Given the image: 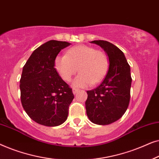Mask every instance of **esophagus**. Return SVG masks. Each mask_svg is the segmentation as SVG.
<instances>
[{"label": "esophagus", "mask_w": 159, "mask_h": 159, "mask_svg": "<svg viewBox=\"0 0 159 159\" xmlns=\"http://www.w3.org/2000/svg\"><path fill=\"white\" fill-rule=\"evenodd\" d=\"M72 92H73V93L74 94H76V93H77L78 92H79V90H78V89H76V88H73L72 89Z\"/></svg>", "instance_id": "obj_1"}]
</instances>
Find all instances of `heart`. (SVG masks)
Returning <instances> with one entry per match:
<instances>
[{"mask_svg": "<svg viewBox=\"0 0 159 159\" xmlns=\"http://www.w3.org/2000/svg\"><path fill=\"white\" fill-rule=\"evenodd\" d=\"M53 66L58 75L66 82L75 78L72 85L84 88L90 84L99 83L105 77L109 67V59L105 52L85 45L74 46L66 52V55H58L54 59Z\"/></svg>", "mask_w": 159, "mask_h": 159, "instance_id": "b5f03b06", "label": "heart"}]
</instances>
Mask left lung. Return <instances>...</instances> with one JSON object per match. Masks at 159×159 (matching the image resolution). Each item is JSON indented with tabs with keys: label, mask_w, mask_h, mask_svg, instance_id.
I'll use <instances>...</instances> for the list:
<instances>
[{
	"label": "left lung",
	"mask_w": 159,
	"mask_h": 159,
	"mask_svg": "<svg viewBox=\"0 0 159 159\" xmlns=\"http://www.w3.org/2000/svg\"><path fill=\"white\" fill-rule=\"evenodd\" d=\"M107 53L109 67L101 84L87 91L86 113L93 123L107 125L123 116L129 106L132 77L130 66L119 48L106 40H93Z\"/></svg>",
	"instance_id": "1"
}]
</instances>
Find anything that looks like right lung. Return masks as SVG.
Instances as JSON below:
<instances>
[{
	"label": "right lung",
	"instance_id": "add662e5",
	"mask_svg": "<svg viewBox=\"0 0 159 159\" xmlns=\"http://www.w3.org/2000/svg\"><path fill=\"white\" fill-rule=\"evenodd\" d=\"M70 45L65 41H48L34 50L23 67L21 104L28 116L41 125L56 127L68 117L75 96L56 71L53 62L59 52Z\"/></svg>",
	"mask_w": 159,
	"mask_h": 159
}]
</instances>
